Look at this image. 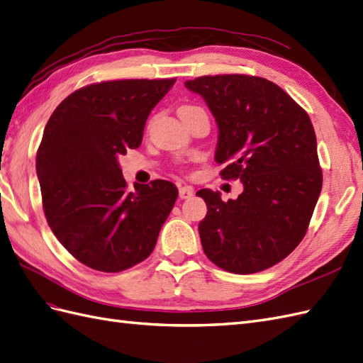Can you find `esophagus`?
<instances>
[{
	"label": "esophagus",
	"mask_w": 363,
	"mask_h": 363,
	"mask_svg": "<svg viewBox=\"0 0 363 363\" xmlns=\"http://www.w3.org/2000/svg\"><path fill=\"white\" fill-rule=\"evenodd\" d=\"M193 189L189 187V185H182V187L179 189V198L181 199H190L193 196Z\"/></svg>",
	"instance_id": "34e87169"
}]
</instances>
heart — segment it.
<instances>
[{"label":"heart","mask_w":363,"mask_h":363,"mask_svg":"<svg viewBox=\"0 0 363 363\" xmlns=\"http://www.w3.org/2000/svg\"><path fill=\"white\" fill-rule=\"evenodd\" d=\"M194 108H199V107H193V106H182V107L179 108V113H181V111H189V110H194Z\"/></svg>","instance_id":"obj_1"}]
</instances>
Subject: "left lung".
Segmentation results:
<instances>
[{"label":"left lung","instance_id":"8db88e82","mask_svg":"<svg viewBox=\"0 0 363 363\" xmlns=\"http://www.w3.org/2000/svg\"><path fill=\"white\" fill-rule=\"evenodd\" d=\"M206 99L219 127V174L240 179L238 199L196 194L207 203L199 222L203 253L219 268L252 274L281 262L301 244L322 190L318 143L308 113L274 82L250 75L185 81Z\"/></svg>","mask_w":363,"mask_h":363}]
</instances>
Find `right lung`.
<instances>
[{
  "label": "right lung",
  "mask_w": 363,
  "mask_h": 363,
  "mask_svg": "<svg viewBox=\"0 0 363 363\" xmlns=\"http://www.w3.org/2000/svg\"><path fill=\"white\" fill-rule=\"evenodd\" d=\"M172 79H118L78 89L44 128L36 174L53 235L93 270L119 273L152 255L176 185L127 182L118 157L141 145L145 121Z\"/></svg>",
  "instance_id": "add662e5"
}]
</instances>
